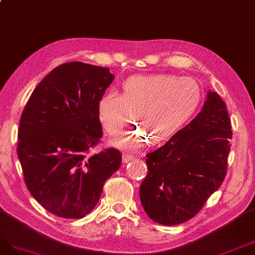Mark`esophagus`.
Returning <instances> with one entry per match:
<instances>
[{
	"mask_svg": "<svg viewBox=\"0 0 255 255\" xmlns=\"http://www.w3.org/2000/svg\"><path fill=\"white\" fill-rule=\"evenodd\" d=\"M135 158L133 157V155H131L129 153H124L123 154V162L124 163H128L130 161H133Z\"/></svg>",
	"mask_w": 255,
	"mask_h": 255,
	"instance_id": "34e87169",
	"label": "esophagus"
}]
</instances>
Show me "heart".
I'll return each instance as SVG.
<instances>
[{"label": "heart", "instance_id": "b5f03b06", "mask_svg": "<svg viewBox=\"0 0 255 255\" xmlns=\"http://www.w3.org/2000/svg\"><path fill=\"white\" fill-rule=\"evenodd\" d=\"M201 89L191 77L171 74L133 75L123 81L122 96L107 92L97 104V116L111 136L120 135L132 121L143 129L123 135L114 144L135 149L153 142H165L177 134L198 109Z\"/></svg>", "mask_w": 255, "mask_h": 255}]
</instances>
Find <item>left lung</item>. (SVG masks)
Masks as SVG:
<instances>
[{"label": "left lung", "mask_w": 255, "mask_h": 255, "mask_svg": "<svg viewBox=\"0 0 255 255\" xmlns=\"http://www.w3.org/2000/svg\"><path fill=\"white\" fill-rule=\"evenodd\" d=\"M231 122L226 103L209 91L197 117L157 150L146 154L139 199L154 223L175 226L193 218L227 174Z\"/></svg>", "instance_id": "1"}]
</instances>
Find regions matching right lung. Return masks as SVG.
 Returning <instances> with one entry per match:
<instances>
[{
	"label": "right lung",
	"instance_id": "add662e5",
	"mask_svg": "<svg viewBox=\"0 0 255 255\" xmlns=\"http://www.w3.org/2000/svg\"><path fill=\"white\" fill-rule=\"evenodd\" d=\"M113 79L108 68L63 63L40 81L23 110L17 153L24 181L54 215L85 217L121 166L118 149L92 152L103 136L97 104Z\"/></svg>",
	"mask_w": 255,
	"mask_h": 255
}]
</instances>
